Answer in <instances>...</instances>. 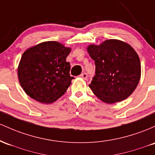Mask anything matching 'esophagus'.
Here are the masks:
<instances>
[{
  "label": "esophagus",
  "instance_id": "esophagus-1",
  "mask_svg": "<svg viewBox=\"0 0 155 155\" xmlns=\"http://www.w3.org/2000/svg\"><path fill=\"white\" fill-rule=\"evenodd\" d=\"M80 76H81V77L83 79H84V80H86L87 78H88V74H87L86 73H85V72L83 73V74H81Z\"/></svg>",
  "mask_w": 155,
  "mask_h": 155
}]
</instances>
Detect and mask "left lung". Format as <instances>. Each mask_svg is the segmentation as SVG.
<instances>
[{
  "label": "left lung",
  "instance_id": "obj_1",
  "mask_svg": "<svg viewBox=\"0 0 155 155\" xmlns=\"http://www.w3.org/2000/svg\"><path fill=\"white\" fill-rule=\"evenodd\" d=\"M87 50L94 61L95 75L89 84L96 96L105 103L121 102L135 91L140 78V62L127 43L108 39Z\"/></svg>",
  "mask_w": 155,
  "mask_h": 155
}]
</instances>
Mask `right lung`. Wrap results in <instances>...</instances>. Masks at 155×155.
<instances>
[{
	"label": "right lung",
	"mask_w": 155,
	"mask_h": 155,
	"mask_svg": "<svg viewBox=\"0 0 155 155\" xmlns=\"http://www.w3.org/2000/svg\"><path fill=\"white\" fill-rule=\"evenodd\" d=\"M71 48L48 41L31 47L22 54L17 69L19 82L32 99L53 103L64 94L74 78L67 57Z\"/></svg>",
	"instance_id": "1"
}]
</instances>
